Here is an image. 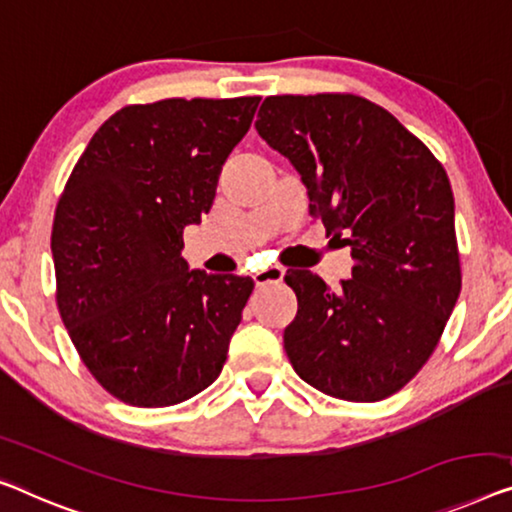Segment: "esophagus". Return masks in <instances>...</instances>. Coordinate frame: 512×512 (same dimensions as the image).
Here are the masks:
<instances>
[{"label": "esophagus", "mask_w": 512, "mask_h": 512, "mask_svg": "<svg viewBox=\"0 0 512 512\" xmlns=\"http://www.w3.org/2000/svg\"><path fill=\"white\" fill-rule=\"evenodd\" d=\"M282 276H285V269H280V266H269V269L253 273V280L257 287H266V285H278Z\"/></svg>", "instance_id": "1"}]
</instances>
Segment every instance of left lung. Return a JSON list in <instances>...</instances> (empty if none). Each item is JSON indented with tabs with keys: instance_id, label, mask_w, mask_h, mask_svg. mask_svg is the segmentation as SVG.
<instances>
[{
	"instance_id": "obj_1",
	"label": "left lung",
	"mask_w": 512,
	"mask_h": 512,
	"mask_svg": "<svg viewBox=\"0 0 512 512\" xmlns=\"http://www.w3.org/2000/svg\"><path fill=\"white\" fill-rule=\"evenodd\" d=\"M255 128L354 259L338 289L310 271L285 276L299 301L282 335L292 368L331 398L398 393L439 345L462 289L446 170L391 112L354 94L269 96Z\"/></svg>"
}]
</instances>
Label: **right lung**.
Returning a JSON list of instances; mask_svg holds the SVG:
<instances>
[{"instance_id":"1","label":"right lung","mask_w":512,"mask_h":512,"mask_svg":"<svg viewBox=\"0 0 512 512\" xmlns=\"http://www.w3.org/2000/svg\"><path fill=\"white\" fill-rule=\"evenodd\" d=\"M259 96L126 105L91 137L52 225L57 305L87 370L133 407H170L223 370L255 282L190 271L183 227L209 213Z\"/></svg>"}]
</instances>
